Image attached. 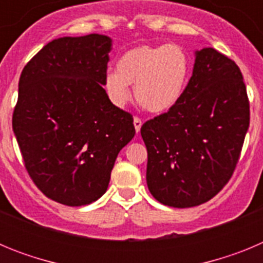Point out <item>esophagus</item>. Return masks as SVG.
<instances>
[{"label": "esophagus", "instance_id": "1", "mask_svg": "<svg viewBox=\"0 0 263 263\" xmlns=\"http://www.w3.org/2000/svg\"><path fill=\"white\" fill-rule=\"evenodd\" d=\"M133 124H134V127H136V132H137V133H139L141 126H142V120H141V118H138V117H134Z\"/></svg>", "mask_w": 263, "mask_h": 263}]
</instances>
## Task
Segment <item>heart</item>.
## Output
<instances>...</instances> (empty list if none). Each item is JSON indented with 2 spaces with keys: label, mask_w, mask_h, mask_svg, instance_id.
Instances as JSON below:
<instances>
[{
  "label": "heart",
  "mask_w": 263,
  "mask_h": 263,
  "mask_svg": "<svg viewBox=\"0 0 263 263\" xmlns=\"http://www.w3.org/2000/svg\"><path fill=\"white\" fill-rule=\"evenodd\" d=\"M116 71L108 72L103 83L111 103L124 106L132 97V85L139 105L159 115L173 109L184 95L191 59L179 45H141L118 58Z\"/></svg>",
  "instance_id": "1"
}]
</instances>
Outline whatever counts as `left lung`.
<instances>
[{
  "label": "left lung",
  "instance_id": "8db88e82",
  "mask_svg": "<svg viewBox=\"0 0 263 263\" xmlns=\"http://www.w3.org/2000/svg\"><path fill=\"white\" fill-rule=\"evenodd\" d=\"M233 60L205 47L195 51L184 95L147 121L146 182L159 203L190 208L211 200L233 174L249 129V100Z\"/></svg>",
  "mask_w": 263,
  "mask_h": 263
}]
</instances>
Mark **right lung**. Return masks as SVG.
<instances>
[{"label":"right lung","instance_id":"1","mask_svg":"<svg viewBox=\"0 0 263 263\" xmlns=\"http://www.w3.org/2000/svg\"><path fill=\"white\" fill-rule=\"evenodd\" d=\"M111 39H53L20 78L13 132L32 182L69 206L105 194L116 158L136 134L133 117L103 88Z\"/></svg>","mask_w":263,"mask_h":263}]
</instances>
